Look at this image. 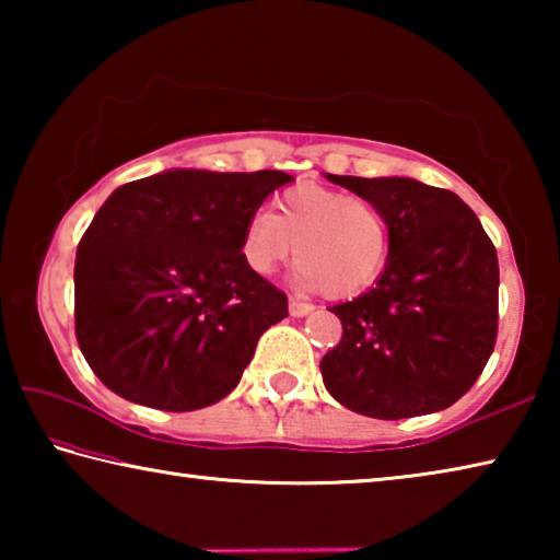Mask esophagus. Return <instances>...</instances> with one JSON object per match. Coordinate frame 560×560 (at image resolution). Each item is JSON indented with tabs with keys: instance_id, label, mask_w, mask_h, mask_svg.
Listing matches in <instances>:
<instances>
[{
	"instance_id": "esophagus-1",
	"label": "esophagus",
	"mask_w": 560,
	"mask_h": 560,
	"mask_svg": "<svg viewBox=\"0 0 560 560\" xmlns=\"http://www.w3.org/2000/svg\"><path fill=\"white\" fill-rule=\"evenodd\" d=\"M314 311H316L314 303H306V301H299V299H291V301H289V314L296 316V318L314 314Z\"/></svg>"
}]
</instances>
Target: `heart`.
Here are the masks:
<instances>
[{
  "mask_svg": "<svg viewBox=\"0 0 560 560\" xmlns=\"http://www.w3.org/2000/svg\"><path fill=\"white\" fill-rule=\"evenodd\" d=\"M393 246L387 214L371 197L324 185L289 187L277 212L246 217L240 257L257 277H271L296 249V281L334 299L358 296L381 279Z\"/></svg>",
  "mask_w": 560,
  "mask_h": 560,
  "instance_id": "heart-1",
  "label": "heart"
}]
</instances>
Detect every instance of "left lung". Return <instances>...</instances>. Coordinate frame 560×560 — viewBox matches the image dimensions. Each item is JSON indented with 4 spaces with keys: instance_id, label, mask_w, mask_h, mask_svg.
Instances as JSON below:
<instances>
[{
    "instance_id": "left-lung-1",
    "label": "left lung",
    "mask_w": 560,
    "mask_h": 560,
    "mask_svg": "<svg viewBox=\"0 0 560 560\" xmlns=\"http://www.w3.org/2000/svg\"><path fill=\"white\" fill-rule=\"evenodd\" d=\"M326 177L371 197L393 230L375 287L330 308L343 338L320 360L326 390L377 420L440 412L477 383L494 350V244L450 189L412 177Z\"/></svg>"
}]
</instances>
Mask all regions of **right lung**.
<instances>
[{
    "mask_svg": "<svg viewBox=\"0 0 560 560\" xmlns=\"http://www.w3.org/2000/svg\"><path fill=\"white\" fill-rule=\"evenodd\" d=\"M279 170H165L120 185L75 252V338L130 402L189 412L242 381L287 293L244 267L246 217L291 183Z\"/></svg>",
    "mask_w": 560,
    "mask_h": 560,
    "instance_id": "obj_1",
    "label": "right lung"
}]
</instances>
